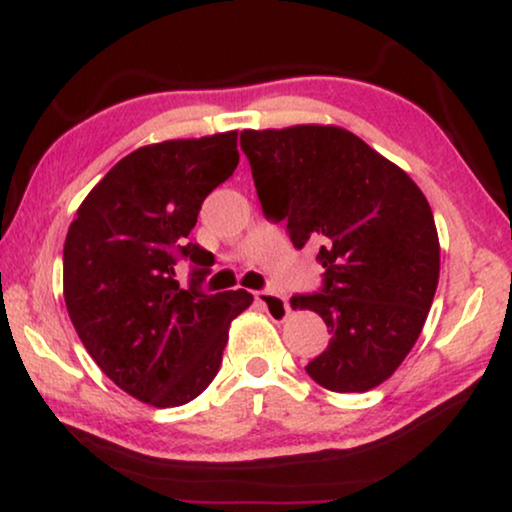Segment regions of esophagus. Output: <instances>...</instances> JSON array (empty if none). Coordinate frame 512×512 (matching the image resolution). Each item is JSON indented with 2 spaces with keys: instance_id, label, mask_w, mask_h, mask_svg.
Instances as JSON below:
<instances>
[{
  "instance_id": "34e87169",
  "label": "esophagus",
  "mask_w": 512,
  "mask_h": 512,
  "mask_svg": "<svg viewBox=\"0 0 512 512\" xmlns=\"http://www.w3.org/2000/svg\"><path fill=\"white\" fill-rule=\"evenodd\" d=\"M254 298L268 312L270 319H286V314H289V300L275 291H256Z\"/></svg>"
}]
</instances>
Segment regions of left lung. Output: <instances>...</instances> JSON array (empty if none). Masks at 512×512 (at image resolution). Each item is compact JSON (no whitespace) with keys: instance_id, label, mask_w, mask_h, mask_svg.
<instances>
[{"instance_id":"left-lung-1","label":"left lung","mask_w":512,"mask_h":512,"mask_svg":"<svg viewBox=\"0 0 512 512\" xmlns=\"http://www.w3.org/2000/svg\"><path fill=\"white\" fill-rule=\"evenodd\" d=\"M240 146L265 219L284 221L296 249L319 244L321 289L291 298L331 333L307 375L338 394L377 387L408 356L436 296L440 247L424 193L333 125L244 130Z\"/></svg>"}]
</instances>
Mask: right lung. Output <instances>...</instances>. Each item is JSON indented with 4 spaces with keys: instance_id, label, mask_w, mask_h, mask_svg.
Listing matches in <instances>:
<instances>
[{
    "instance_id": "1",
    "label": "right lung",
    "mask_w": 512,
    "mask_h": 512,
    "mask_svg": "<svg viewBox=\"0 0 512 512\" xmlns=\"http://www.w3.org/2000/svg\"><path fill=\"white\" fill-rule=\"evenodd\" d=\"M237 132L132 151L81 202L65 240V303L83 347L125 394L156 408L193 401L219 373L244 289L205 293L212 251L188 240L200 207L235 172ZM192 263L179 290L173 265Z\"/></svg>"
}]
</instances>
